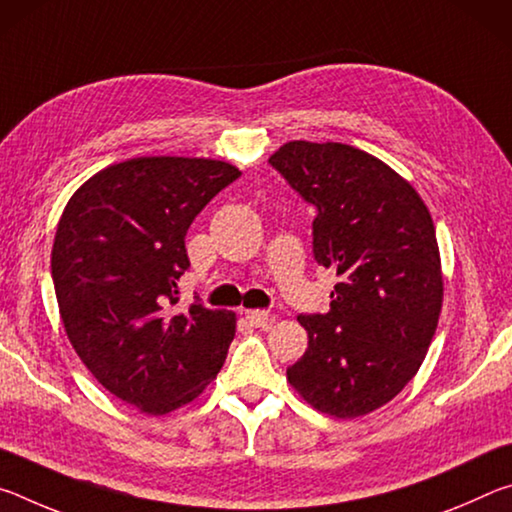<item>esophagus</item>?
Returning a JSON list of instances; mask_svg holds the SVG:
<instances>
[{
  "label": "esophagus",
  "instance_id": "1",
  "mask_svg": "<svg viewBox=\"0 0 512 512\" xmlns=\"http://www.w3.org/2000/svg\"><path fill=\"white\" fill-rule=\"evenodd\" d=\"M246 320L250 327H268V323H271V314L268 311H262V309H248L246 311Z\"/></svg>",
  "mask_w": 512,
  "mask_h": 512
}]
</instances>
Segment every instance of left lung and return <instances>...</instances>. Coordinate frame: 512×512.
Instances as JSON below:
<instances>
[{
  "label": "left lung",
  "mask_w": 512,
  "mask_h": 512,
  "mask_svg": "<svg viewBox=\"0 0 512 512\" xmlns=\"http://www.w3.org/2000/svg\"><path fill=\"white\" fill-rule=\"evenodd\" d=\"M268 162L316 205L314 257L339 275L327 314L298 316L309 345L287 381L316 411L361 418L409 384L436 334L445 280L429 207L350 144L293 140Z\"/></svg>",
  "instance_id": "8db88e82"
}]
</instances>
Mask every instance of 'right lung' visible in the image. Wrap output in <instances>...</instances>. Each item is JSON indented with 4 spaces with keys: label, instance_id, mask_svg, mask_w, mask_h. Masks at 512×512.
<instances>
[{
    "label": "right lung",
    "instance_id": "right-lung-1",
    "mask_svg": "<svg viewBox=\"0 0 512 512\" xmlns=\"http://www.w3.org/2000/svg\"><path fill=\"white\" fill-rule=\"evenodd\" d=\"M239 176L212 158H131L85 180L58 221L51 277L67 339L106 391L146 415L194 402L235 339V311L176 302L189 225Z\"/></svg>",
    "mask_w": 512,
    "mask_h": 512
}]
</instances>
